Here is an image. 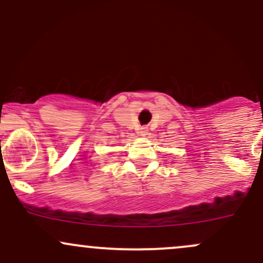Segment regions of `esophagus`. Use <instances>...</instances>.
I'll return each instance as SVG.
<instances>
[{
	"instance_id": "obj_1",
	"label": "esophagus",
	"mask_w": 263,
	"mask_h": 263,
	"mask_svg": "<svg viewBox=\"0 0 263 263\" xmlns=\"http://www.w3.org/2000/svg\"><path fill=\"white\" fill-rule=\"evenodd\" d=\"M147 132H148L147 127H141V128H140V131H139V134H140V136H146Z\"/></svg>"
}]
</instances>
